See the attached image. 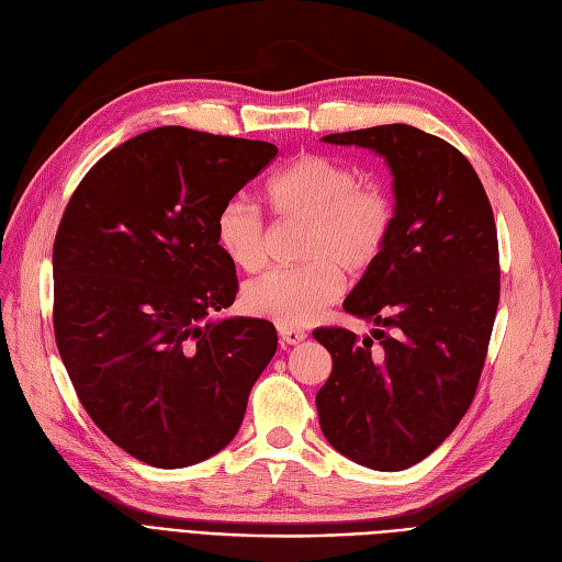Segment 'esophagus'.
I'll return each instance as SVG.
<instances>
[{
    "mask_svg": "<svg viewBox=\"0 0 562 562\" xmlns=\"http://www.w3.org/2000/svg\"><path fill=\"white\" fill-rule=\"evenodd\" d=\"M278 334H280V346H282V348H286V346H299V342L305 340V331L292 329V327H278Z\"/></svg>",
    "mask_w": 562,
    "mask_h": 562,
    "instance_id": "esophagus-1",
    "label": "esophagus"
}]
</instances>
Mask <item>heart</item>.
Masks as SVG:
<instances>
[{"mask_svg": "<svg viewBox=\"0 0 562 562\" xmlns=\"http://www.w3.org/2000/svg\"><path fill=\"white\" fill-rule=\"evenodd\" d=\"M280 220L305 224L299 268L270 270L243 292L247 313L278 327H305L342 294V273L359 278L383 259L396 226V203L380 184H364L348 160L303 154L268 182ZM216 245L233 266L255 273L268 257L263 216L245 198L216 212Z\"/></svg>", "mask_w": 562, "mask_h": 562, "instance_id": "1", "label": "heart"}]
</instances>
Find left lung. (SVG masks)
<instances>
[{"label":"left lung","instance_id":"obj_1","mask_svg":"<svg viewBox=\"0 0 562 562\" xmlns=\"http://www.w3.org/2000/svg\"><path fill=\"white\" fill-rule=\"evenodd\" d=\"M322 139L385 156L396 226L342 303L375 324L371 336L313 331L334 359L319 427L352 462L402 472L443 443L476 394L499 303L495 216L472 162L441 137L390 123Z\"/></svg>","mask_w":562,"mask_h":562}]
</instances>
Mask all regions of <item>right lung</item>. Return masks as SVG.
I'll return each mask as SVG.
<instances>
[{
    "mask_svg": "<svg viewBox=\"0 0 562 562\" xmlns=\"http://www.w3.org/2000/svg\"><path fill=\"white\" fill-rule=\"evenodd\" d=\"M276 154L162 125L104 154L65 207L53 243L63 364L93 423L151 467L228 446L278 350L266 319H214L238 294L216 212Z\"/></svg>",
    "mask_w": 562,
    "mask_h": 562,
    "instance_id": "1",
    "label": "right lung"
}]
</instances>
